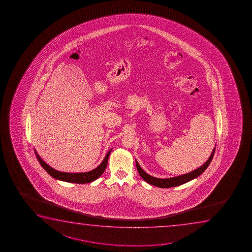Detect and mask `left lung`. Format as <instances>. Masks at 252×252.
Masks as SVG:
<instances>
[{"mask_svg": "<svg viewBox=\"0 0 252 252\" xmlns=\"http://www.w3.org/2000/svg\"><path fill=\"white\" fill-rule=\"evenodd\" d=\"M215 148H216V145H215L213 152L211 153L209 158L207 159V162H204L203 164L200 166L198 169H194L191 172L183 174L181 176H174V177H169V178H158V177L152 176L142 169L141 166L138 164L137 160H135V161H136V166H137L139 175L143 179L145 180L146 183H150L153 186L158 187V188H162V189H167V188H173V187L183 185L184 183H189L190 181L195 179L198 176H200L206 170V169L210 164L211 161L213 160L214 152H215Z\"/></svg>", "mask_w": 252, "mask_h": 252, "instance_id": "1", "label": "left lung"}]
</instances>
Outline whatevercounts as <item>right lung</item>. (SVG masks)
<instances>
[{
    "instance_id": "obj_1",
    "label": "right lung",
    "mask_w": 252,
    "mask_h": 252,
    "mask_svg": "<svg viewBox=\"0 0 252 252\" xmlns=\"http://www.w3.org/2000/svg\"><path fill=\"white\" fill-rule=\"evenodd\" d=\"M112 150L113 149H111L110 151L107 152V155L104 158L103 161L100 162V165L97 166L95 169H92V170L88 171V172L81 173H68L59 171V170L52 168L45 161H43V159L39 157L38 152H36L35 149L34 152L36 157H37V159H38L39 163L41 164L43 169H45V171L48 173L49 175L52 176L53 178H55L56 180H59V181H63V182H66V183L83 184V183H92L94 181L98 179L103 174L105 169L107 168V161H108V158H109Z\"/></svg>"
}]
</instances>
